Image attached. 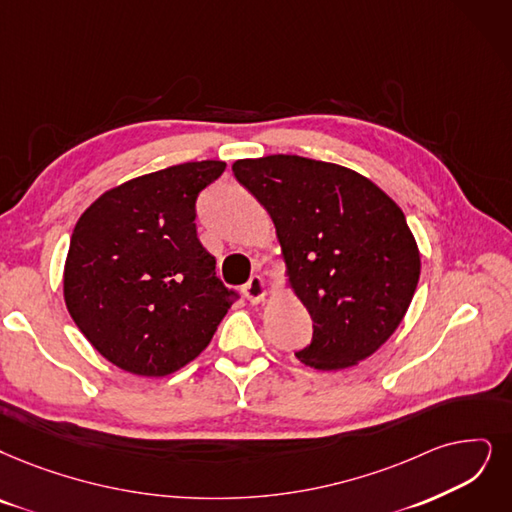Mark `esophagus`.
<instances>
[{
    "label": "esophagus",
    "instance_id": "1",
    "mask_svg": "<svg viewBox=\"0 0 512 512\" xmlns=\"http://www.w3.org/2000/svg\"><path fill=\"white\" fill-rule=\"evenodd\" d=\"M243 294L252 304L262 302L264 298L269 296V283H267V279H264L262 275H254L248 283L243 285Z\"/></svg>",
    "mask_w": 512,
    "mask_h": 512
}]
</instances>
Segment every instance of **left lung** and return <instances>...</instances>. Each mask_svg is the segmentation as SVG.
<instances>
[{"label":"left lung","mask_w":512,"mask_h":512,"mask_svg":"<svg viewBox=\"0 0 512 512\" xmlns=\"http://www.w3.org/2000/svg\"><path fill=\"white\" fill-rule=\"evenodd\" d=\"M233 174L269 212L285 275L313 319L309 367L338 372L395 334L420 279L397 203L363 174L298 155L239 159Z\"/></svg>","instance_id":"left-lung-1"}]
</instances>
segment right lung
Here are the masks:
<instances>
[{
    "label": "right lung",
    "instance_id": "obj_1",
    "mask_svg": "<svg viewBox=\"0 0 512 512\" xmlns=\"http://www.w3.org/2000/svg\"><path fill=\"white\" fill-rule=\"evenodd\" d=\"M227 168L189 161L102 193L79 216L65 260L67 311L94 349L159 378L210 344L235 292L197 239V195Z\"/></svg>",
    "mask_w": 512,
    "mask_h": 512
}]
</instances>
